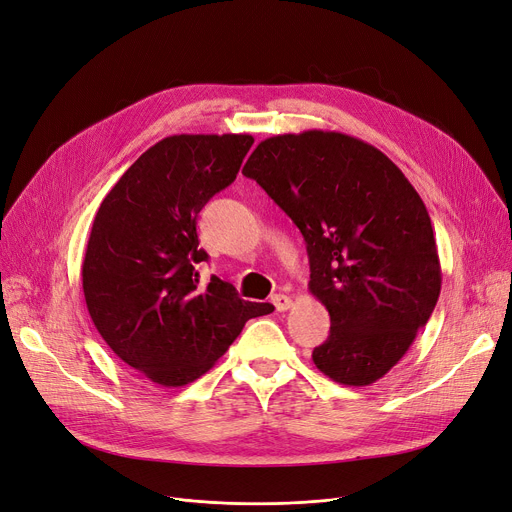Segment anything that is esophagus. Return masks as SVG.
Masks as SVG:
<instances>
[{"mask_svg": "<svg viewBox=\"0 0 512 512\" xmlns=\"http://www.w3.org/2000/svg\"><path fill=\"white\" fill-rule=\"evenodd\" d=\"M272 303H274L276 311H280V313H282V311H288V309L292 307V299L286 297V294H274Z\"/></svg>", "mask_w": 512, "mask_h": 512, "instance_id": "34e87169", "label": "esophagus"}]
</instances>
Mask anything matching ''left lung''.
Listing matches in <instances>:
<instances>
[{
  "mask_svg": "<svg viewBox=\"0 0 512 512\" xmlns=\"http://www.w3.org/2000/svg\"><path fill=\"white\" fill-rule=\"evenodd\" d=\"M242 174L297 224L309 290L330 313L315 367L344 386H369L405 357L432 315L442 270L429 213L396 164L330 130L278 134Z\"/></svg>",
  "mask_w": 512,
  "mask_h": 512,
  "instance_id": "obj_1",
  "label": "left lung"
}]
</instances>
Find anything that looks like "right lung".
I'll return each mask as SVG.
<instances>
[{
	"label": "right lung",
	"instance_id": "right-lung-1",
	"mask_svg": "<svg viewBox=\"0 0 512 512\" xmlns=\"http://www.w3.org/2000/svg\"><path fill=\"white\" fill-rule=\"evenodd\" d=\"M251 134H174L122 174L93 220L83 261L89 315L107 346L147 380L178 388L213 367L270 303L238 297L211 276L201 286L197 218L234 182Z\"/></svg>",
	"mask_w": 512,
	"mask_h": 512
}]
</instances>
